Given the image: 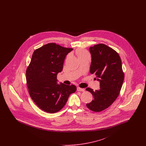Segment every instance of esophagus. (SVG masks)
<instances>
[{
    "label": "esophagus",
    "mask_w": 146,
    "mask_h": 146,
    "mask_svg": "<svg viewBox=\"0 0 146 146\" xmlns=\"http://www.w3.org/2000/svg\"><path fill=\"white\" fill-rule=\"evenodd\" d=\"M77 91H82V92H84V91H85V89H83V88H79V87H78V88H77Z\"/></svg>",
    "instance_id": "obj_1"
}]
</instances>
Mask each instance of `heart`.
<instances>
[{
    "mask_svg": "<svg viewBox=\"0 0 146 146\" xmlns=\"http://www.w3.org/2000/svg\"><path fill=\"white\" fill-rule=\"evenodd\" d=\"M76 55L78 56V58L85 57V56H90L89 53L86 51L82 49H78L76 50Z\"/></svg>",
    "mask_w": 146,
    "mask_h": 146,
    "instance_id": "heart-1",
    "label": "heart"
}]
</instances>
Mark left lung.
Here are the masks:
<instances>
[{
  "label": "left lung",
  "instance_id": "obj_1",
  "mask_svg": "<svg viewBox=\"0 0 146 146\" xmlns=\"http://www.w3.org/2000/svg\"><path fill=\"white\" fill-rule=\"evenodd\" d=\"M91 55V74H95L100 81V88L94 91L90 88L94 100L86 107L92 111L99 112L108 108L117 98L121 90L124 73L121 60L118 52L104 44L90 48Z\"/></svg>",
  "mask_w": 146,
  "mask_h": 146
}]
</instances>
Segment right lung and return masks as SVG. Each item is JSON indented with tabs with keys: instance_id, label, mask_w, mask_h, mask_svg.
<instances>
[{
	"instance_id": "add662e5",
	"label": "right lung",
	"mask_w": 146,
	"mask_h": 146,
	"mask_svg": "<svg viewBox=\"0 0 146 146\" xmlns=\"http://www.w3.org/2000/svg\"><path fill=\"white\" fill-rule=\"evenodd\" d=\"M72 50L49 43L35 50L32 55L26 70L27 86L31 98L43 111H60L70 95L76 91L74 85L57 84V75L62 70L65 57Z\"/></svg>"
}]
</instances>
